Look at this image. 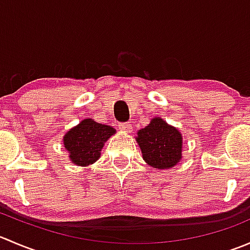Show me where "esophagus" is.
I'll return each instance as SVG.
<instances>
[{"mask_svg":"<svg viewBox=\"0 0 250 250\" xmlns=\"http://www.w3.org/2000/svg\"><path fill=\"white\" fill-rule=\"evenodd\" d=\"M120 129L122 130V132L130 133V132H132L133 127H132V125H130L129 122H125V123H120Z\"/></svg>","mask_w":250,"mask_h":250,"instance_id":"34e87169","label":"esophagus"}]
</instances>
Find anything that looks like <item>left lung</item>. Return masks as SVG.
Instances as JSON below:
<instances>
[{"label":"left lung","instance_id":"8db88e82","mask_svg":"<svg viewBox=\"0 0 250 250\" xmlns=\"http://www.w3.org/2000/svg\"><path fill=\"white\" fill-rule=\"evenodd\" d=\"M181 134L176 128L167 125L162 118H153L150 125L138 132L143 158L158 169L172 168L181 158Z\"/></svg>","mask_w":250,"mask_h":250}]
</instances>
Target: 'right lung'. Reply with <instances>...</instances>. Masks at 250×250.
Segmentation results:
<instances>
[{"mask_svg":"<svg viewBox=\"0 0 250 250\" xmlns=\"http://www.w3.org/2000/svg\"><path fill=\"white\" fill-rule=\"evenodd\" d=\"M115 133L116 130L110 125L87 118L65 134L64 145L72 163L84 167L100 157L104 143Z\"/></svg>","mask_w":250,"mask_h":250,"instance_id":"1","label":"right lung"}]
</instances>
